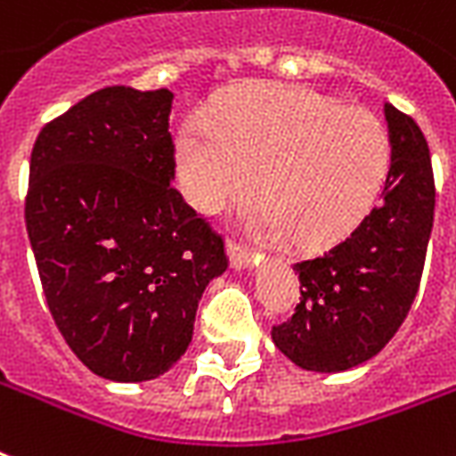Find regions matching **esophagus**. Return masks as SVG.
<instances>
[{
    "mask_svg": "<svg viewBox=\"0 0 456 456\" xmlns=\"http://www.w3.org/2000/svg\"><path fill=\"white\" fill-rule=\"evenodd\" d=\"M227 253L234 267H248L260 260L258 251H253V248H248V246H243V243L239 241H232V239L227 241Z\"/></svg>",
    "mask_w": 456,
    "mask_h": 456,
    "instance_id": "1",
    "label": "esophagus"
}]
</instances>
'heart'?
Returning a JSON list of instances; mask_svg holds the SVG:
<instances>
[{
	"label": "heart",
	"mask_w": 456,
	"mask_h": 456,
	"mask_svg": "<svg viewBox=\"0 0 456 456\" xmlns=\"http://www.w3.org/2000/svg\"><path fill=\"white\" fill-rule=\"evenodd\" d=\"M390 169V131L373 112L289 83L239 90L210 114H193L176 138V179L189 203L220 213L258 179L263 200L248 227L289 234L304 248L349 234L380 198Z\"/></svg>",
	"instance_id": "1"
}]
</instances>
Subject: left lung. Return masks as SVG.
Segmentation results:
<instances>
[{"label": "left lung", "mask_w": 456, "mask_h": 456, "mask_svg": "<svg viewBox=\"0 0 456 456\" xmlns=\"http://www.w3.org/2000/svg\"><path fill=\"white\" fill-rule=\"evenodd\" d=\"M392 169L382 200L328 251L294 263L301 297L273 328L277 349L305 370L373 359L411 311L428 251L436 179L421 126L385 102Z\"/></svg>", "instance_id": "left-lung-1"}]
</instances>
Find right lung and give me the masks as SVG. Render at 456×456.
Masks as SVG:
<instances>
[{
  "mask_svg": "<svg viewBox=\"0 0 456 456\" xmlns=\"http://www.w3.org/2000/svg\"><path fill=\"white\" fill-rule=\"evenodd\" d=\"M167 88L110 86L47 121L26 229L54 325L100 378L152 380L189 349L224 239L174 189Z\"/></svg>",
  "mask_w": 456,
  "mask_h": 456,
  "instance_id": "right-lung-1",
  "label": "right lung"
}]
</instances>
